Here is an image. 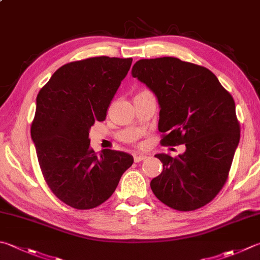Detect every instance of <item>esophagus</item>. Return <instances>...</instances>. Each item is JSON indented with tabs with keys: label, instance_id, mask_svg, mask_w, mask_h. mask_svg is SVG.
<instances>
[{
	"label": "esophagus",
	"instance_id": "esophagus-1",
	"mask_svg": "<svg viewBox=\"0 0 260 260\" xmlns=\"http://www.w3.org/2000/svg\"><path fill=\"white\" fill-rule=\"evenodd\" d=\"M146 158H147V155H144V154H137V155H135V157H134L136 163H139V161L144 160Z\"/></svg>",
	"mask_w": 260,
	"mask_h": 260
}]
</instances>
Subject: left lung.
Wrapping results in <instances>:
<instances>
[{
	"label": "left lung",
	"mask_w": 260,
	"mask_h": 260,
	"mask_svg": "<svg viewBox=\"0 0 260 260\" xmlns=\"http://www.w3.org/2000/svg\"><path fill=\"white\" fill-rule=\"evenodd\" d=\"M131 75L149 88L159 105L161 144L185 145L178 157L156 154L161 173L150 188L169 207L188 212L208 204L228 180L240 140L236 104L216 76L176 57L144 58Z\"/></svg>",
	"instance_id": "1"
}]
</instances>
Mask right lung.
Segmentation results:
<instances>
[{
    "instance_id": "1",
    "label": "right lung",
    "mask_w": 260,
    "mask_h": 260,
    "mask_svg": "<svg viewBox=\"0 0 260 260\" xmlns=\"http://www.w3.org/2000/svg\"><path fill=\"white\" fill-rule=\"evenodd\" d=\"M132 58L90 57L62 66L39 90L31 139L44 179L69 206L90 209L114 192L134 163L128 153L90 148L89 130L103 121Z\"/></svg>"
}]
</instances>
